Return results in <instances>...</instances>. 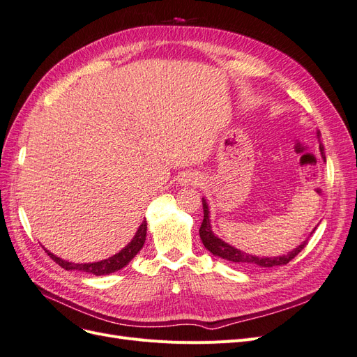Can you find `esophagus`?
<instances>
[{
    "label": "esophagus",
    "mask_w": 357,
    "mask_h": 357,
    "mask_svg": "<svg viewBox=\"0 0 357 357\" xmlns=\"http://www.w3.org/2000/svg\"><path fill=\"white\" fill-rule=\"evenodd\" d=\"M181 186H198L202 183V177L198 172H185L180 178Z\"/></svg>",
    "instance_id": "34e87169"
}]
</instances>
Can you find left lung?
<instances>
[{
	"label": "left lung",
	"instance_id": "1",
	"mask_svg": "<svg viewBox=\"0 0 357 357\" xmlns=\"http://www.w3.org/2000/svg\"><path fill=\"white\" fill-rule=\"evenodd\" d=\"M317 138L320 139V132L317 131ZM320 153L321 158L325 159V150L320 146ZM202 208H204V220L199 228V236L202 240V244L205 245L207 250L218 256L220 259H225V261L232 262L238 266L244 268H253V269H264V268H274V266H282L289 264L291 259H294L302 248H304L308 243V238L305 241H302L299 245H296L294 250L287 252L286 255H280V256H256L245 253L240 248H235L234 245L225 243L222 238H219L211 229V222H210V210H208V204L207 199L202 198ZM312 234V232H311Z\"/></svg>",
	"mask_w": 357,
	"mask_h": 357
}]
</instances>
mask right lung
Returning <instances> with one entry per match:
<instances>
[{
	"mask_svg": "<svg viewBox=\"0 0 357 357\" xmlns=\"http://www.w3.org/2000/svg\"><path fill=\"white\" fill-rule=\"evenodd\" d=\"M146 234H147V222L144 220L142 225L138 226V229L134 235V238L131 240V243H128L121 252L113 255L109 259H104V261L100 262H91V264H74V262H68L63 261V259L55 256L53 253H50L49 250H46V253L55 261L59 266H62L67 271H83L88 274H93V275H107L119 271L123 266H126L129 262L132 261L134 256L142 250L144 241H146Z\"/></svg>",
	"mask_w": 357,
	"mask_h": 357,
	"instance_id": "right-lung-1",
	"label": "right lung"
}]
</instances>
